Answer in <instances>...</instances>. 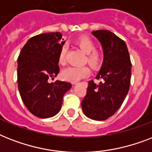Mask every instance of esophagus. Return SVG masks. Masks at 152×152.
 Instances as JSON below:
<instances>
[{"instance_id":"34e87169","label":"esophagus","mask_w":152,"mask_h":152,"mask_svg":"<svg viewBox=\"0 0 152 152\" xmlns=\"http://www.w3.org/2000/svg\"><path fill=\"white\" fill-rule=\"evenodd\" d=\"M73 84H77V83H73Z\"/></svg>"}]
</instances>
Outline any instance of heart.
<instances>
[{
	"mask_svg": "<svg viewBox=\"0 0 152 152\" xmlns=\"http://www.w3.org/2000/svg\"><path fill=\"white\" fill-rule=\"evenodd\" d=\"M76 45L87 54L86 62L92 69H98L102 63V56L99 52L95 50L96 46L95 42L88 37H80L76 41ZM67 48L63 46L59 53L58 63L64 65L66 63ZM90 74V69L87 66L82 67H68L61 72V77L63 80L72 83H76L81 79L84 78Z\"/></svg>",
	"mask_w": 152,
	"mask_h": 152,
	"instance_id": "b5f03b06",
	"label": "heart"
}]
</instances>
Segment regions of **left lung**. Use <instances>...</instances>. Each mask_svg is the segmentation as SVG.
I'll return each mask as SVG.
<instances>
[{"label": "left lung", "instance_id": "8db88e82", "mask_svg": "<svg viewBox=\"0 0 152 152\" xmlns=\"http://www.w3.org/2000/svg\"><path fill=\"white\" fill-rule=\"evenodd\" d=\"M100 42L104 59L96 79L99 84L88 82V90L81 105L88 118L104 121L121 107L129 90L132 64L127 46L122 39L110 31L92 32Z\"/></svg>", "mask_w": 152, "mask_h": 152}]
</instances>
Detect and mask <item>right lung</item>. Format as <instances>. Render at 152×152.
Masks as SVG:
<instances>
[{"mask_svg": "<svg viewBox=\"0 0 152 152\" xmlns=\"http://www.w3.org/2000/svg\"><path fill=\"white\" fill-rule=\"evenodd\" d=\"M60 32L32 37L18 57L17 81L20 96L27 110L40 118L56 115L61 108L63 96L72 84L49 79L57 76L58 56L64 45Z\"/></svg>", "mask_w": 152, "mask_h": 152, "instance_id": "add662e5", "label": "right lung"}]
</instances>
